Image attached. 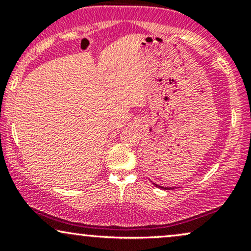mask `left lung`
<instances>
[{
  "mask_svg": "<svg viewBox=\"0 0 251 251\" xmlns=\"http://www.w3.org/2000/svg\"><path fill=\"white\" fill-rule=\"evenodd\" d=\"M155 186H157V188H159V189H163V190H170V189H174V188H166V186H160V185H158V184H155V183H153Z\"/></svg>",
  "mask_w": 251,
  "mask_h": 251,
  "instance_id": "obj_1",
  "label": "left lung"
}]
</instances>
